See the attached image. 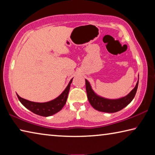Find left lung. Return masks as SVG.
Here are the masks:
<instances>
[{
    "label": "left lung",
    "instance_id": "obj_1",
    "mask_svg": "<svg viewBox=\"0 0 155 155\" xmlns=\"http://www.w3.org/2000/svg\"><path fill=\"white\" fill-rule=\"evenodd\" d=\"M139 83V77L135 87L130 91L127 96L117 99H109L104 98L97 94L93 90L89 81L85 79L86 91L87 94L88 101L94 109L97 111L105 113H115L119 111L129 104L134 98L137 92Z\"/></svg>",
    "mask_w": 155,
    "mask_h": 155
}]
</instances>
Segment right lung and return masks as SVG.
<instances>
[{
	"label": "right lung",
	"instance_id": "obj_1",
	"mask_svg": "<svg viewBox=\"0 0 155 155\" xmlns=\"http://www.w3.org/2000/svg\"><path fill=\"white\" fill-rule=\"evenodd\" d=\"M72 79L73 78L70 80L64 91L58 97L52 100V101L46 102V103H36V102L28 101V100L21 98L18 94L17 96L20 103L22 104V105L25 106L27 109L30 110L31 112L38 115H41V116H51V115L59 112L60 110H61L65 105L68 98V93L70 91V85L72 82Z\"/></svg>",
	"mask_w": 155,
	"mask_h": 155
}]
</instances>
